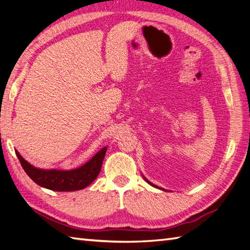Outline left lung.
Masks as SVG:
<instances>
[{
  "mask_svg": "<svg viewBox=\"0 0 250 250\" xmlns=\"http://www.w3.org/2000/svg\"><path fill=\"white\" fill-rule=\"evenodd\" d=\"M144 176V175H143ZM144 178H145V181L146 182V183H148L149 185H151V186H153V187H155V188H158V189H161V190H164V191H168V190H166V189H164V188H161V187H158V186H156V185H154V184H152L150 181H148V180H146V178L144 176Z\"/></svg>",
  "mask_w": 250,
  "mask_h": 250,
  "instance_id": "obj_1",
  "label": "left lung"
}]
</instances>
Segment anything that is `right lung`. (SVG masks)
Returning <instances> with one entry per match:
<instances>
[{"mask_svg":"<svg viewBox=\"0 0 250 250\" xmlns=\"http://www.w3.org/2000/svg\"><path fill=\"white\" fill-rule=\"evenodd\" d=\"M106 152V146L89 159L81 167L73 170L40 169L29 164L16 150V154L20 161L24 171L39 186L53 191H76L86 188L91 185L101 170L102 162Z\"/></svg>","mask_w":250,"mask_h":250,"instance_id":"right-lung-1","label":"right lung"}]
</instances>
